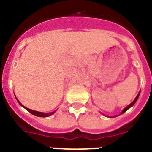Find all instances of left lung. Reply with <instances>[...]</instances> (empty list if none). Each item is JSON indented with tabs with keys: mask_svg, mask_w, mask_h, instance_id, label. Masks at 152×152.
I'll return each mask as SVG.
<instances>
[{
	"mask_svg": "<svg viewBox=\"0 0 152 152\" xmlns=\"http://www.w3.org/2000/svg\"><path fill=\"white\" fill-rule=\"evenodd\" d=\"M139 95H140V92H139V94H138V95H137V96H136V97L135 98V100H134L132 102V103H130L129 105V106H127V107H126V108H124V109H123V111H122V112H121V114L124 113L125 112H126V111L128 110L130 108V107H132V106L134 105V104H135V102H136V101H137V100H138V98H139Z\"/></svg>",
	"mask_w": 152,
	"mask_h": 152,
	"instance_id": "8db88e82",
	"label": "left lung"
}]
</instances>
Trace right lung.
<instances>
[{
	"instance_id": "obj_1",
	"label": "right lung",
	"mask_w": 152,
	"mask_h": 152,
	"mask_svg": "<svg viewBox=\"0 0 152 152\" xmlns=\"http://www.w3.org/2000/svg\"><path fill=\"white\" fill-rule=\"evenodd\" d=\"M16 98H17V97H16ZM17 100L18 101V103H20V105L22 106L23 107H24V108L26 109V110L29 111L30 113H32L33 115H34V116H39V117H47V116H52V115H53V114L56 113V111H53V112H52V113H42V112H38V111L33 110H30V109H29V108H27V107L23 106L22 104H21V103H20V101L17 100Z\"/></svg>"
}]
</instances>
